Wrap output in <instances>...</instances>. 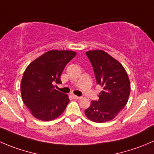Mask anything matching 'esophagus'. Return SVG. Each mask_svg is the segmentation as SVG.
<instances>
[{
	"instance_id": "obj_1",
	"label": "esophagus",
	"mask_w": 154,
	"mask_h": 154,
	"mask_svg": "<svg viewBox=\"0 0 154 154\" xmlns=\"http://www.w3.org/2000/svg\"><path fill=\"white\" fill-rule=\"evenodd\" d=\"M72 97L74 98V99H81V97L80 96H77V95H72Z\"/></svg>"
}]
</instances>
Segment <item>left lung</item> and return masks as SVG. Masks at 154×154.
Listing matches in <instances>:
<instances>
[{
  "instance_id": "8db88e82",
  "label": "left lung",
  "mask_w": 154,
  "mask_h": 154,
  "mask_svg": "<svg viewBox=\"0 0 154 154\" xmlns=\"http://www.w3.org/2000/svg\"><path fill=\"white\" fill-rule=\"evenodd\" d=\"M95 72L97 84L102 87L98 101H92L85 114L95 123H104L117 117L129 100L131 86L124 67L104 50L86 53Z\"/></svg>"
}]
</instances>
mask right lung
<instances>
[{"label": "right lung", "mask_w": 154, "mask_h": 154, "mask_svg": "<svg viewBox=\"0 0 154 154\" xmlns=\"http://www.w3.org/2000/svg\"><path fill=\"white\" fill-rule=\"evenodd\" d=\"M77 55L71 50H53L28 65L21 81V95L25 106L35 118L50 121L66 108L69 98L54 88L67 64Z\"/></svg>", "instance_id": "1"}]
</instances>
